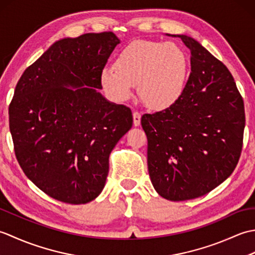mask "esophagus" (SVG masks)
<instances>
[{"mask_svg": "<svg viewBox=\"0 0 255 255\" xmlns=\"http://www.w3.org/2000/svg\"><path fill=\"white\" fill-rule=\"evenodd\" d=\"M140 123H141V114L139 112H134L133 113V125L136 127L140 126Z\"/></svg>", "mask_w": 255, "mask_h": 255, "instance_id": "obj_1", "label": "esophagus"}]
</instances>
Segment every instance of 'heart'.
<instances>
[{
	"label": "heart",
	"mask_w": 255,
	"mask_h": 255,
	"mask_svg": "<svg viewBox=\"0 0 255 255\" xmlns=\"http://www.w3.org/2000/svg\"><path fill=\"white\" fill-rule=\"evenodd\" d=\"M189 73L187 53L175 42L136 40L118 53L114 68L102 70L101 83L111 100L129 101L138 84L150 108L165 110L180 100Z\"/></svg>",
	"instance_id": "b5f03b06"
}]
</instances>
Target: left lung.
Wrapping results in <instances>:
<instances>
[{
    "instance_id": "left-lung-1",
    "label": "left lung",
    "mask_w": 255,
    "mask_h": 255,
    "mask_svg": "<svg viewBox=\"0 0 255 255\" xmlns=\"http://www.w3.org/2000/svg\"><path fill=\"white\" fill-rule=\"evenodd\" d=\"M172 36L191 50L192 72L180 100L144 114L141 126L154 189L181 202L203 196L231 175L241 155L246 114L228 68L192 37Z\"/></svg>"
}]
</instances>
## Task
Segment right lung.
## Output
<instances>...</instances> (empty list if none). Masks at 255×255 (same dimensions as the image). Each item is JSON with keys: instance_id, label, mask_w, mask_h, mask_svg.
Wrapping results in <instances>:
<instances>
[{"instance_id": "add662e5", "label": "right lung", "mask_w": 255, "mask_h": 255, "mask_svg": "<svg viewBox=\"0 0 255 255\" xmlns=\"http://www.w3.org/2000/svg\"><path fill=\"white\" fill-rule=\"evenodd\" d=\"M119 42L112 31L63 38L16 84L8 107L16 158L38 188L60 202L86 204L99 196L112 150L132 127L130 108L99 91Z\"/></svg>"}]
</instances>
